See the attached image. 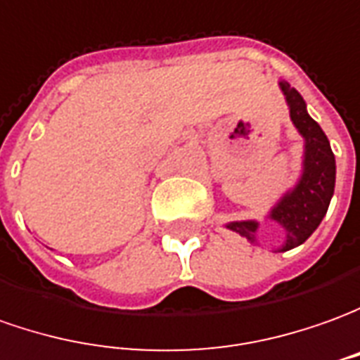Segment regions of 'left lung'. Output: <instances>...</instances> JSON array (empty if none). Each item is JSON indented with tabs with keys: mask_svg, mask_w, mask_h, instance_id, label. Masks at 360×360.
<instances>
[{
	"mask_svg": "<svg viewBox=\"0 0 360 360\" xmlns=\"http://www.w3.org/2000/svg\"><path fill=\"white\" fill-rule=\"evenodd\" d=\"M280 86L290 104L293 124L305 138L302 181L270 214L285 229V244L282 246V252H285L303 244L323 221L335 191V155L323 129L314 118H309L300 92L288 82H280ZM229 229L238 232L246 240L256 242V222H231Z\"/></svg>",
	"mask_w": 360,
	"mask_h": 360,
	"instance_id": "obj_1",
	"label": "left lung"
}]
</instances>
